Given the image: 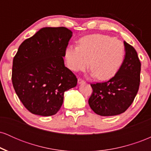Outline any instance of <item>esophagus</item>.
I'll list each match as a JSON object with an SVG mask.
<instances>
[{
    "mask_svg": "<svg viewBox=\"0 0 151 151\" xmlns=\"http://www.w3.org/2000/svg\"><path fill=\"white\" fill-rule=\"evenodd\" d=\"M84 83H85V81H84V80H83V79H80V78H79V79H78V84H84Z\"/></svg>",
    "mask_w": 151,
    "mask_h": 151,
    "instance_id": "34e87169",
    "label": "esophagus"
}]
</instances>
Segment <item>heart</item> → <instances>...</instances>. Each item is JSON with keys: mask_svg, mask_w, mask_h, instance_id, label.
Listing matches in <instances>:
<instances>
[{"mask_svg": "<svg viewBox=\"0 0 151 151\" xmlns=\"http://www.w3.org/2000/svg\"><path fill=\"white\" fill-rule=\"evenodd\" d=\"M125 56L124 43L111 36L101 34L81 38L79 46H69L65 60L71 70L79 72L89 67L99 80L111 79L119 72Z\"/></svg>", "mask_w": 151, "mask_h": 151, "instance_id": "heart-1", "label": "heart"}]
</instances>
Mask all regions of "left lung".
Instances as JSON below:
<instances>
[{
	"instance_id": "1",
	"label": "left lung",
	"mask_w": 151,
	"mask_h": 151,
	"mask_svg": "<svg viewBox=\"0 0 151 151\" xmlns=\"http://www.w3.org/2000/svg\"><path fill=\"white\" fill-rule=\"evenodd\" d=\"M124 43L125 58L116 74L105 82L91 84L93 92L89 104L98 115L111 116L124 113L139 89L141 62L133 47L126 41Z\"/></svg>"
}]
</instances>
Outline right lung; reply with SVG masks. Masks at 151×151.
Masks as SVG:
<instances>
[{
	"instance_id": "right-lung-1",
	"label": "right lung",
	"mask_w": 151,
	"mask_h": 151,
	"mask_svg": "<svg viewBox=\"0 0 151 151\" xmlns=\"http://www.w3.org/2000/svg\"><path fill=\"white\" fill-rule=\"evenodd\" d=\"M72 36L67 27H43L19 47L13 58L12 82L19 99L32 114L55 115L65 91L77 86V77L63 60Z\"/></svg>"
}]
</instances>
